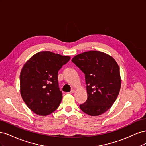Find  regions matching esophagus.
<instances>
[{"label":"esophagus","instance_id":"esophagus-1","mask_svg":"<svg viewBox=\"0 0 146 146\" xmlns=\"http://www.w3.org/2000/svg\"><path fill=\"white\" fill-rule=\"evenodd\" d=\"M74 92H75V90H72L69 92H68V93H69V94H72V93H74Z\"/></svg>","mask_w":146,"mask_h":146}]
</instances>
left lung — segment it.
I'll return each mask as SVG.
<instances>
[{
	"instance_id": "8db88e82",
	"label": "left lung",
	"mask_w": 146,
	"mask_h": 146,
	"mask_svg": "<svg viewBox=\"0 0 146 146\" xmlns=\"http://www.w3.org/2000/svg\"><path fill=\"white\" fill-rule=\"evenodd\" d=\"M72 61L85 74L88 99L80 108L92 116L104 113L111 107L121 89L116 60L105 53L92 50L75 56Z\"/></svg>"
}]
</instances>
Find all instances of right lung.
Listing matches in <instances>:
<instances>
[{"mask_svg":"<svg viewBox=\"0 0 146 146\" xmlns=\"http://www.w3.org/2000/svg\"><path fill=\"white\" fill-rule=\"evenodd\" d=\"M70 58L50 51L40 52L31 57L22 68L21 94L35 114L47 116L59 107L63 94L58 86V72Z\"/></svg>","mask_w":146,"mask_h":146,"instance_id":"right-lung-1","label":"right lung"}]
</instances>
